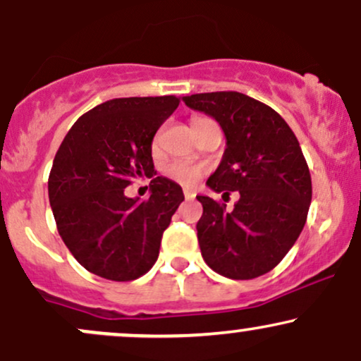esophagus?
<instances>
[{"label": "esophagus", "instance_id": "1", "mask_svg": "<svg viewBox=\"0 0 361 361\" xmlns=\"http://www.w3.org/2000/svg\"><path fill=\"white\" fill-rule=\"evenodd\" d=\"M183 195H185V198H186V200H193V198H195V195H197V193H195L193 190H190V188H185V190H183Z\"/></svg>", "mask_w": 361, "mask_h": 361}]
</instances>
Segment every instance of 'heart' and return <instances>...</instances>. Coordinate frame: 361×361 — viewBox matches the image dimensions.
Wrapping results in <instances>:
<instances>
[{
    "label": "heart",
    "mask_w": 361,
    "mask_h": 361,
    "mask_svg": "<svg viewBox=\"0 0 361 361\" xmlns=\"http://www.w3.org/2000/svg\"><path fill=\"white\" fill-rule=\"evenodd\" d=\"M207 122H212V120L193 118L192 126H193V128H198ZM152 144H154V147H157V144H159V134H156L154 142ZM202 171H204L202 166L190 163V161H173V163L168 164V168H166V175L171 176L173 180L180 181V183H183V185H193L195 181L202 176Z\"/></svg>",
    "instance_id": "b5f03b06"
}]
</instances>
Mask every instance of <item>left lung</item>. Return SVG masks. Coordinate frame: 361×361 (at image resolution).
Masks as SVG:
<instances>
[{
	"label": "left lung",
	"instance_id": "8db88e82",
	"mask_svg": "<svg viewBox=\"0 0 361 361\" xmlns=\"http://www.w3.org/2000/svg\"><path fill=\"white\" fill-rule=\"evenodd\" d=\"M183 102L214 117L226 135L222 161L207 185L224 197L239 193L231 212L214 198L197 197L204 207L197 224L202 256L227 279L264 275L307 221L312 181L299 140L271 106L238 91L198 93Z\"/></svg>",
	"mask_w": 361,
	"mask_h": 361
}]
</instances>
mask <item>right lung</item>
<instances>
[{"mask_svg":"<svg viewBox=\"0 0 361 361\" xmlns=\"http://www.w3.org/2000/svg\"><path fill=\"white\" fill-rule=\"evenodd\" d=\"M180 105L176 97L115 98L76 120L49 175L57 231L86 270L130 281L152 268L161 238L183 190L154 176L152 139ZM137 176L152 177V197L139 202L123 190Z\"/></svg>","mask_w":361,"mask_h":361,"instance_id":"add662e5","label":"right lung"}]
</instances>
